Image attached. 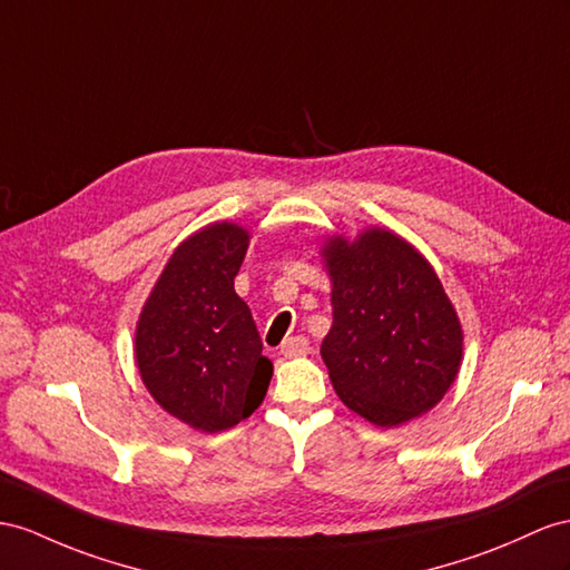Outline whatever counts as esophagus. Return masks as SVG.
Masks as SVG:
<instances>
[{
  "label": "esophagus",
  "mask_w": 570,
  "mask_h": 570,
  "mask_svg": "<svg viewBox=\"0 0 570 570\" xmlns=\"http://www.w3.org/2000/svg\"><path fill=\"white\" fill-rule=\"evenodd\" d=\"M282 354L286 358H294V356H305L311 354V342L308 337H291L282 344Z\"/></svg>",
  "instance_id": "obj_1"
}]
</instances>
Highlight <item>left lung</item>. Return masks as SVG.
Here are the masks:
<instances>
[{"label": "left lung", "mask_w": 570, "mask_h": 570, "mask_svg": "<svg viewBox=\"0 0 570 570\" xmlns=\"http://www.w3.org/2000/svg\"><path fill=\"white\" fill-rule=\"evenodd\" d=\"M332 327L320 346L340 400L377 426H397L452 385L462 330L429 262L395 233L371 228L325 247Z\"/></svg>", "instance_id": "1"}]
</instances>
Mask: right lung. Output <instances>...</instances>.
<instances>
[{
    "instance_id": "add662e5",
    "label": "right lung",
    "mask_w": 570,
    "mask_h": 570,
    "mask_svg": "<svg viewBox=\"0 0 570 570\" xmlns=\"http://www.w3.org/2000/svg\"><path fill=\"white\" fill-rule=\"evenodd\" d=\"M247 230L214 224L187 238L146 301L137 325V366L168 414L197 431H226L265 400L272 361L233 279Z\"/></svg>"
}]
</instances>
